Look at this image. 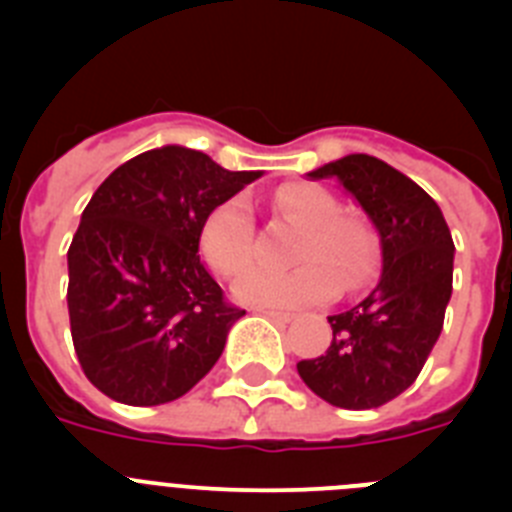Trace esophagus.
Returning <instances> with one entry per match:
<instances>
[{
    "label": "esophagus",
    "instance_id": "esophagus-1",
    "mask_svg": "<svg viewBox=\"0 0 512 512\" xmlns=\"http://www.w3.org/2000/svg\"><path fill=\"white\" fill-rule=\"evenodd\" d=\"M261 315H266V318L271 320H279V323H289V320L295 318L292 312H282V310H269V307H259Z\"/></svg>",
    "mask_w": 512,
    "mask_h": 512
}]
</instances>
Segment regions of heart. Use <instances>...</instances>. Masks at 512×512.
<instances>
[{
	"label": "heart",
	"mask_w": 512,
	"mask_h": 512,
	"mask_svg": "<svg viewBox=\"0 0 512 512\" xmlns=\"http://www.w3.org/2000/svg\"><path fill=\"white\" fill-rule=\"evenodd\" d=\"M274 207L302 228L289 251V261L300 266H253L235 282L238 300L266 307L315 305L336 295L338 284L354 292L372 279L379 261L377 235L364 217L341 212L336 194L318 184H282L274 192ZM202 253L223 277H235L251 264L256 225L243 197L223 202L207 217Z\"/></svg>",
	"instance_id": "heart-1"
}]
</instances>
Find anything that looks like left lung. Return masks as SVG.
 Masks as SVG:
<instances>
[{
    "label": "left lung",
    "instance_id": "obj_1",
    "mask_svg": "<svg viewBox=\"0 0 512 512\" xmlns=\"http://www.w3.org/2000/svg\"><path fill=\"white\" fill-rule=\"evenodd\" d=\"M310 176H336L372 217L382 241V277L366 300L330 315L328 351L300 361L297 372L336 408H382L418 379L441 336L454 241L433 197L379 158L351 153Z\"/></svg>",
    "mask_w": 512,
    "mask_h": 512
}]
</instances>
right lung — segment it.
I'll list each match as a JSON object with an SVG mask.
<instances>
[{
    "label": "right lung",
    "instance_id": "1",
    "mask_svg": "<svg viewBox=\"0 0 512 512\" xmlns=\"http://www.w3.org/2000/svg\"><path fill=\"white\" fill-rule=\"evenodd\" d=\"M259 176L164 146L99 184L69 246L66 292L76 356L99 392L151 408L215 366L246 310L202 266L200 235L212 210Z\"/></svg>",
    "mask_w": 512,
    "mask_h": 512
}]
</instances>
